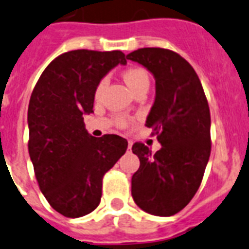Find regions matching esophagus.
<instances>
[{"instance_id": "esophagus-1", "label": "esophagus", "mask_w": 249, "mask_h": 249, "mask_svg": "<svg viewBox=\"0 0 249 249\" xmlns=\"http://www.w3.org/2000/svg\"><path fill=\"white\" fill-rule=\"evenodd\" d=\"M131 145H133V143H131L130 141L128 142V149H131Z\"/></svg>"}]
</instances>
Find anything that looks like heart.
Here are the masks:
<instances>
[{
  "label": "heart",
  "mask_w": 249,
  "mask_h": 249,
  "mask_svg": "<svg viewBox=\"0 0 249 249\" xmlns=\"http://www.w3.org/2000/svg\"><path fill=\"white\" fill-rule=\"evenodd\" d=\"M124 77L125 83L128 85V87L130 89L131 92H134L137 91L139 87H143V86H149V76H148L147 71L144 70V68H141V67H133V68H129L124 72L123 74ZM106 83H107V79L102 78L101 81L99 82L97 87L95 89V97L96 99H99L100 96L102 95L104 92V89L106 87ZM128 118H125V116H119L116 118L115 123L120 128H124L128 125Z\"/></svg>",
  "instance_id": "obj_1"
}]
</instances>
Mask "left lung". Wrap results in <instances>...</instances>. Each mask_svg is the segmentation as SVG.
Masks as SVG:
<instances>
[{"instance_id":"obj_1","label":"left lung","mask_w":249,"mask_h":249,"mask_svg":"<svg viewBox=\"0 0 249 249\" xmlns=\"http://www.w3.org/2000/svg\"><path fill=\"white\" fill-rule=\"evenodd\" d=\"M126 59L156 78V100L145 125L162 144L154 154L143 143L133 145L141 166L131 177V195L144 212L171 216L191 201L204 177L212 150L208 100L195 70L176 52L142 48Z\"/></svg>"}]
</instances>
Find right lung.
I'll use <instances>...</instances> for the list:
<instances>
[{"mask_svg": "<svg viewBox=\"0 0 249 249\" xmlns=\"http://www.w3.org/2000/svg\"><path fill=\"white\" fill-rule=\"evenodd\" d=\"M125 63L120 50H71L50 62L33 89L29 154L43 195L67 218H79L99 206L102 177L126 152V139L115 134L95 138L83 123V115L93 112L100 81Z\"/></svg>", "mask_w": 249, "mask_h": 249, "instance_id": "right-lung-1", "label": "right lung"}]
</instances>
